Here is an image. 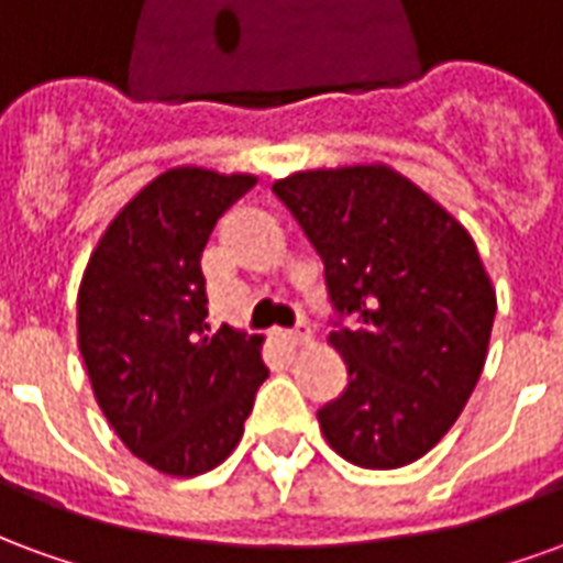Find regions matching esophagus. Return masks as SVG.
Returning a JSON list of instances; mask_svg holds the SVG:
<instances>
[{
  "label": "esophagus",
  "instance_id": "obj_1",
  "mask_svg": "<svg viewBox=\"0 0 563 563\" xmlns=\"http://www.w3.org/2000/svg\"><path fill=\"white\" fill-rule=\"evenodd\" d=\"M283 338H286L289 343H307V341H310V325H307L305 319H301V322H298L295 329L283 331Z\"/></svg>",
  "mask_w": 563,
  "mask_h": 563
}]
</instances>
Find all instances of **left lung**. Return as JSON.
<instances>
[{"instance_id": "obj_1", "label": "left lung", "mask_w": 563, "mask_h": 563, "mask_svg": "<svg viewBox=\"0 0 563 563\" xmlns=\"http://www.w3.org/2000/svg\"><path fill=\"white\" fill-rule=\"evenodd\" d=\"M325 265L346 389L317 413L341 459L391 471L455 424L483 374L495 289L471 234L386 165L271 186Z\"/></svg>"}]
</instances>
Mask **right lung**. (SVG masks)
Instances as JSON below:
<instances>
[{"instance_id": "1", "label": "right lung", "mask_w": 563, "mask_h": 563, "mask_svg": "<svg viewBox=\"0 0 563 563\" xmlns=\"http://www.w3.org/2000/svg\"><path fill=\"white\" fill-rule=\"evenodd\" d=\"M253 186L250 174H159L117 213L80 280L96 401L132 455L172 476L210 471L238 446L268 377L258 334H210L201 274L213 225Z\"/></svg>"}]
</instances>
